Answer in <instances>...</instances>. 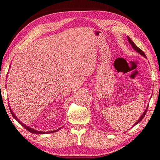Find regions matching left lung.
I'll use <instances>...</instances> for the list:
<instances>
[{
    "label": "left lung",
    "instance_id": "obj_1",
    "mask_svg": "<svg viewBox=\"0 0 160 160\" xmlns=\"http://www.w3.org/2000/svg\"><path fill=\"white\" fill-rule=\"evenodd\" d=\"M127 39H128V40H129V43H130V44L131 45V46H132V47L134 48V50H136L138 52H139L140 53V55H143L144 57H145V58H146V55H145V53L142 51L141 50V49L140 48H138V47H137V46L136 45V44H134V42L132 41V40H131V39H130V38H129V37H127ZM148 107H147V109H145V111L144 112V113H143V114L142 115V116L140 117V118L139 119V120H138V122H136V123H135V125H137V124L138 123H139L140 121H141V120H142L143 118H144V117L145 116V115H146V113H147V109H148ZM133 125V126H134Z\"/></svg>",
    "mask_w": 160,
    "mask_h": 160
}]
</instances>
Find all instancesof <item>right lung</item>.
<instances>
[{
  "mask_svg": "<svg viewBox=\"0 0 160 160\" xmlns=\"http://www.w3.org/2000/svg\"><path fill=\"white\" fill-rule=\"evenodd\" d=\"M9 110H10V112H11V113H12V115L13 116V117L14 118H15L18 122L21 125H22L23 127H24V128H25L28 131H29V132H31V133H38V134H44V133H53V132H55V131H58V130H59V129H57V130H55V131H49V132H43V131H37V130H35V129H33L32 128H30V127H29L28 126H26L25 125H24V124H23V123H22L21 122L20 120L18 119V118L17 117L15 116V114H14V113H13V112H12V109H11L10 108H9Z\"/></svg>",
  "mask_w": 160,
  "mask_h": 160,
  "instance_id": "obj_1",
  "label": "right lung"
}]
</instances>
